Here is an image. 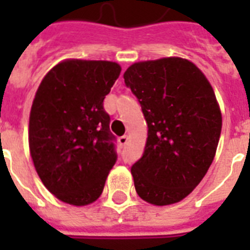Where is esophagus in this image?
Instances as JSON below:
<instances>
[{"label":"esophagus","mask_w":250,"mask_h":250,"mask_svg":"<svg viewBox=\"0 0 250 250\" xmlns=\"http://www.w3.org/2000/svg\"><path fill=\"white\" fill-rule=\"evenodd\" d=\"M129 137L128 136H121L119 139H118V141H119V144L121 145H125L127 143H128Z\"/></svg>","instance_id":"obj_1"}]
</instances>
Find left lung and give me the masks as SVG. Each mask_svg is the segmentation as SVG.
I'll use <instances>...</instances> for the list:
<instances>
[{"mask_svg": "<svg viewBox=\"0 0 250 250\" xmlns=\"http://www.w3.org/2000/svg\"><path fill=\"white\" fill-rule=\"evenodd\" d=\"M123 78L148 125L144 153L131 167L137 194L156 206L176 204L198 186L215 157L222 113L213 86L180 57L136 62Z\"/></svg>", "mask_w": 250, "mask_h": 250, "instance_id": "1", "label": "left lung"}]
</instances>
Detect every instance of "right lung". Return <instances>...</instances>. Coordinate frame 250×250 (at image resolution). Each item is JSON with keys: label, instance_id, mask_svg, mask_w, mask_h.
<instances>
[{"label": "right lung", "instance_id": "right-lung-1", "mask_svg": "<svg viewBox=\"0 0 250 250\" xmlns=\"http://www.w3.org/2000/svg\"><path fill=\"white\" fill-rule=\"evenodd\" d=\"M121 71L111 61L70 58L50 68L37 88L29 153L42 184L66 204L96 201L117 161L104 100Z\"/></svg>", "mask_w": 250, "mask_h": 250}]
</instances>
